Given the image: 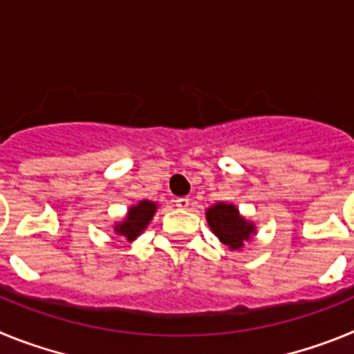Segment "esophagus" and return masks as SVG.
Returning a JSON list of instances; mask_svg holds the SVG:
<instances>
[{"instance_id":"obj_1","label":"esophagus","mask_w":354,"mask_h":354,"mask_svg":"<svg viewBox=\"0 0 354 354\" xmlns=\"http://www.w3.org/2000/svg\"><path fill=\"white\" fill-rule=\"evenodd\" d=\"M189 204H192V200L187 198V196H179V198L175 200V205L179 209H187L189 207Z\"/></svg>"}]
</instances>
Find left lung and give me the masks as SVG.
Returning a JSON list of instances; mask_svg holds the SVG:
<instances>
[{
  "mask_svg": "<svg viewBox=\"0 0 354 354\" xmlns=\"http://www.w3.org/2000/svg\"><path fill=\"white\" fill-rule=\"evenodd\" d=\"M207 223L212 232L232 250L243 248V241H248L253 234V225L239 216L230 204H216L207 211Z\"/></svg>",
  "mask_w": 354,
  "mask_h": 354,
  "instance_id": "1",
  "label": "left lung"
}]
</instances>
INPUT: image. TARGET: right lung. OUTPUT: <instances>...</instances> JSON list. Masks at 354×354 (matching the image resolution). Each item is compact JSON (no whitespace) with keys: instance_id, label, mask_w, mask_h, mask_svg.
<instances>
[{"instance_id":"obj_1","label":"right lung","mask_w":354,"mask_h":354,"mask_svg":"<svg viewBox=\"0 0 354 354\" xmlns=\"http://www.w3.org/2000/svg\"><path fill=\"white\" fill-rule=\"evenodd\" d=\"M156 204H152L149 200H143L138 205H134V207L129 209L124 223L117 225L115 230H117V234L126 237L127 241H133L134 237H138L140 234H142V230H145V227L149 225V221L152 220Z\"/></svg>"}]
</instances>
